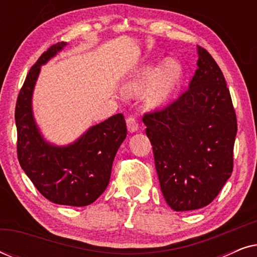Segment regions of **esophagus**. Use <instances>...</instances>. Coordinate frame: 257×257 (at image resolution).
Wrapping results in <instances>:
<instances>
[{
	"mask_svg": "<svg viewBox=\"0 0 257 257\" xmlns=\"http://www.w3.org/2000/svg\"><path fill=\"white\" fill-rule=\"evenodd\" d=\"M126 125H127V130L131 133H135L139 130V124L135 117L126 118Z\"/></svg>",
	"mask_w": 257,
	"mask_h": 257,
	"instance_id": "34e87169",
	"label": "esophagus"
}]
</instances>
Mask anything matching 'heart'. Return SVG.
Wrapping results in <instances>:
<instances>
[{
  "label": "heart",
  "instance_id": "obj_1",
  "mask_svg": "<svg viewBox=\"0 0 257 257\" xmlns=\"http://www.w3.org/2000/svg\"><path fill=\"white\" fill-rule=\"evenodd\" d=\"M181 77V65L177 61L168 59L161 68L157 71L154 66H147L142 71L139 79L133 83L132 89L149 85L152 81V85L147 91L145 100L150 106H158L167 100L172 91L177 85Z\"/></svg>",
  "mask_w": 257,
  "mask_h": 257
}]
</instances>
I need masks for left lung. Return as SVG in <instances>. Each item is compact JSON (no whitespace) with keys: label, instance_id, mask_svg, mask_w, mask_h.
Here are the masks:
<instances>
[{"label":"left lung","instance_id":"8db88e82","mask_svg":"<svg viewBox=\"0 0 257 257\" xmlns=\"http://www.w3.org/2000/svg\"><path fill=\"white\" fill-rule=\"evenodd\" d=\"M198 55L188 89L143 118L161 192L177 212L209 205L233 172L237 122L229 90L209 52L198 45Z\"/></svg>","mask_w":257,"mask_h":257}]
</instances>
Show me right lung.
Segmentation results:
<instances>
[{
	"label": "right lung",
	"instance_id": "1",
	"mask_svg": "<svg viewBox=\"0 0 257 257\" xmlns=\"http://www.w3.org/2000/svg\"><path fill=\"white\" fill-rule=\"evenodd\" d=\"M66 45L59 42L43 52L28 73L16 101L17 158L44 198L58 205L83 207L106 189L115 153L127 135L124 115H112L90 127L75 143L56 146L41 135L33 114V92L41 66Z\"/></svg>",
	"mask_w": 257,
	"mask_h": 257
}]
</instances>
